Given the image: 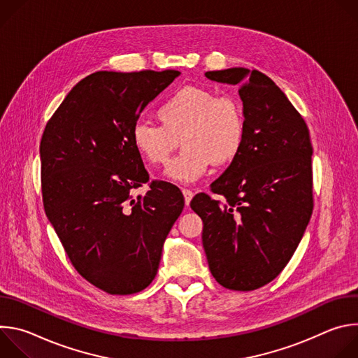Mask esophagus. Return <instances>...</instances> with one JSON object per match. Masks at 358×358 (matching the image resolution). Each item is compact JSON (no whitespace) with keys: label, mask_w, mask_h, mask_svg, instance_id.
Segmentation results:
<instances>
[{"label":"esophagus","mask_w":358,"mask_h":358,"mask_svg":"<svg viewBox=\"0 0 358 358\" xmlns=\"http://www.w3.org/2000/svg\"><path fill=\"white\" fill-rule=\"evenodd\" d=\"M182 195H184V201H185V206H189V202L194 196V192L188 188H182Z\"/></svg>","instance_id":"esophagus-1"}]
</instances>
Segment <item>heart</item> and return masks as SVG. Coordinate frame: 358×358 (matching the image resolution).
<instances>
[{"mask_svg": "<svg viewBox=\"0 0 358 358\" xmlns=\"http://www.w3.org/2000/svg\"><path fill=\"white\" fill-rule=\"evenodd\" d=\"M160 124L137 122L131 143L138 155L152 166H164L174 150H184L167 167V177L194 182L215 166L232 163L241 152L246 124L242 106L231 94L201 86H185L157 108Z\"/></svg>", "mask_w": 358, "mask_h": 358, "instance_id": "heart-1", "label": "heart"}]
</instances>
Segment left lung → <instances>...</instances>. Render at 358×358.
<instances>
[{
	"instance_id": "1",
	"label": "left lung",
	"mask_w": 358,
	"mask_h": 358,
	"mask_svg": "<svg viewBox=\"0 0 358 358\" xmlns=\"http://www.w3.org/2000/svg\"><path fill=\"white\" fill-rule=\"evenodd\" d=\"M206 76L241 85L246 136L238 157L211 184L221 201L201 192L189 206L202 220V246L215 280L231 290H255L283 271L310 221V134L262 72L229 68Z\"/></svg>"
}]
</instances>
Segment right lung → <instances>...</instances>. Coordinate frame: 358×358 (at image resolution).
I'll use <instances>...</instances> for the list:
<instances>
[{"label": "right lung", "mask_w": 358, "mask_h": 358, "mask_svg": "<svg viewBox=\"0 0 358 358\" xmlns=\"http://www.w3.org/2000/svg\"><path fill=\"white\" fill-rule=\"evenodd\" d=\"M178 75L94 72L72 87L41 138L45 214L79 275L110 294L137 293L152 282L184 208L181 191L166 181L131 194L148 182L133 126Z\"/></svg>", "instance_id": "obj_1"}]
</instances>
